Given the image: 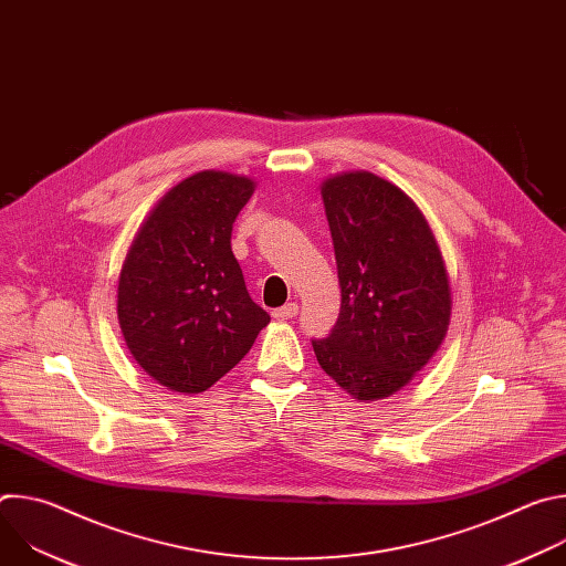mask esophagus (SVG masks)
<instances>
[{
	"mask_svg": "<svg viewBox=\"0 0 566 566\" xmlns=\"http://www.w3.org/2000/svg\"><path fill=\"white\" fill-rule=\"evenodd\" d=\"M295 315H297V304H295V302L284 304V306H280V308L273 311V317H275V319H291V317H295Z\"/></svg>",
	"mask_w": 566,
	"mask_h": 566,
	"instance_id": "34e87169",
	"label": "esophagus"
}]
</instances>
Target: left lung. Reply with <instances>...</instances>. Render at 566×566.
Listing matches in <instances>:
<instances>
[{
  "mask_svg": "<svg viewBox=\"0 0 566 566\" xmlns=\"http://www.w3.org/2000/svg\"><path fill=\"white\" fill-rule=\"evenodd\" d=\"M340 282V315L311 340L319 367L358 400H378L434 356L450 322V284L417 203L371 172L322 186Z\"/></svg>",
  "mask_w": 566,
  "mask_h": 566,
  "instance_id": "obj_1",
  "label": "left lung"
}]
</instances>
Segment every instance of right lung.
Here are the masks:
<instances>
[{
	"label": "right lung",
	"mask_w": 566,
	"mask_h": 566,
	"mask_svg": "<svg viewBox=\"0 0 566 566\" xmlns=\"http://www.w3.org/2000/svg\"><path fill=\"white\" fill-rule=\"evenodd\" d=\"M253 190L247 177L199 172L156 203L132 241L118 280L120 332L136 363L168 389H208L271 322L230 249Z\"/></svg>",
	"instance_id": "obj_1"
}]
</instances>
